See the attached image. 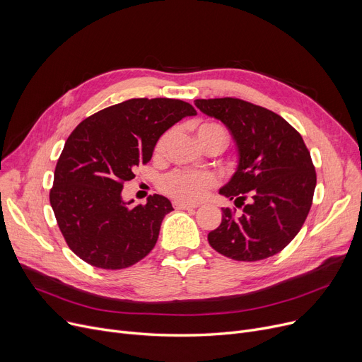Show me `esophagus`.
Masks as SVG:
<instances>
[{
  "instance_id": "esophagus-1",
  "label": "esophagus",
  "mask_w": 362,
  "mask_h": 362,
  "mask_svg": "<svg viewBox=\"0 0 362 362\" xmlns=\"http://www.w3.org/2000/svg\"><path fill=\"white\" fill-rule=\"evenodd\" d=\"M173 206L176 208V210H195L197 208V205H194V204H186V202H180V201H175Z\"/></svg>"
}]
</instances>
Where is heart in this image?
<instances>
[{
    "label": "heart",
    "instance_id": "heart-1",
    "mask_svg": "<svg viewBox=\"0 0 362 362\" xmlns=\"http://www.w3.org/2000/svg\"><path fill=\"white\" fill-rule=\"evenodd\" d=\"M195 133H197L198 141L204 148L217 146L218 149H223L227 141H229L227 130L221 124L214 122L195 123ZM170 136H171V132H165L158 138L154 146L156 156L163 154ZM216 185H217V177L213 173H208V171H199V173H195V171L175 170L161 179L160 189L165 195L175 198L180 202H198Z\"/></svg>",
    "mask_w": 362,
    "mask_h": 362
}]
</instances>
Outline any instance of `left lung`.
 Segmentation results:
<instances>
[{
  "label": "left lung",
  "mask_w": 362,
  "mask_h": 362,
  "mask_svg": "<svg viewBox=\"0 0 362 362\" xmlns=\"http://www.w3.org/2000/svg\"><path fill=\"white\" fill-rule=\"evenodd\" d=\"M195 105L229 127L239 149L236 173L220 194L242 211L223 208L208 242L236 261L279 254L305 223L317 183L300 133L272 110L239 98L197 100Z\"/></svg>",
  "instance_id": "1"
}]
</instances>
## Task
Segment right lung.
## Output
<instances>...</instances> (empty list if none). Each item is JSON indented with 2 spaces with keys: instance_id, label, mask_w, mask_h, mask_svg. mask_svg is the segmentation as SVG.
Instances as JSON below:
<instances>
[{
  "instance_id": "add662e5",
  "label": "right lung",
  "mask_w": 362,
  "mask_h": 362,
  "mask_svg": "<svg viewBox=\"0 0 362 362\" xmlns=\"http://www.w3.org/2000/svg\"><path fill=\"white\" fill-rule=\"evenodd\" d=\"M197 110L182 100L132 98L107 107L70 133L54 171L49 202L69 248L85 262L122 270L154 248L171 202L122 199L124 182L148 164L163 133Z\"/></svg>"
}]
</instances>
